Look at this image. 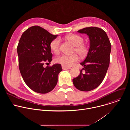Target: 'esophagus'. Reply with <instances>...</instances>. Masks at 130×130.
<instances>
[{
  "label": "esophagus",
  "mask_w": 130,
  "mask_h": 130,
  "mask_svg": "<svg viewBox=\"0 0 130 130\" xmlns=\"http://www.w3.org/2000/svg\"><path fill=\"white\" fill-rule=\"evenodd\" d=\"M62 69H63V70H66V69H70V67H66V66H63V65L62 66Z\"/></svg>",
  "instance_id": "34e87169"
}]
</instances>
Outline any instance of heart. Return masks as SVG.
Here are the masks:
<instances>
[{
  "label": "heart",
  "mask_w": 130,
  "mask_h": 130,
  "mask_svg": "<svg viewBox=\"0 0 130 130\" xmlns=\"http://www.w3.org/2000/svg\"><path fill=\"white\" fill-rule=\"evenodd\" d=\"M65 39L75 46L73 52L78 53L82 58L85 57L87 54L89 48L87 44L83 43L84 39L82 36L78 34H72L66 36ZM50 48L54 53L58 54L60 51V39L56 38L53 39L50 43ZM77 53H73L70 55H62L55 59V62L66 67L71 66L79 59L78 55Z\"/></svg>",
  "instance_id": "heart-1"
}]
</instances>
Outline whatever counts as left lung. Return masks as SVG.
Masks as SVG:
<instances>
[{"mask_svg":"<svg viewBox=\"0 0 130 130\" xmlns=\"http://www.w3.org/2000/svg\"><path fill=\"white\" fill-rule=\"evenodd\" d=\"M78 32L89 36L90 47L85 59L80 63L84 68L80 69V75L72 82L78 89L88 91L99 86L105 76L109 65L111 44L106 32L101 28L86 27Z\"/></svg>","mask_w":130,"mask_h":130,"instance_id":"obj_1","label":"left lung"}]
</instances>
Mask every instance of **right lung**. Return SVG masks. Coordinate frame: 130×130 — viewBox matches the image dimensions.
Here are the masks:
<instances>
[{
    "label": "right lung",
    "mask_w": 130,
    "mask_h": 130,
    "mask_svg": "<svg viewBox=\"0 0 130 130\" xmlns=\"http://www.w3.org/2000/svg\"><path fill=\"white\" fill-rule=\"evenodd\" d=\"M57 37L39 26H34L23 33L18 43L17 51L21 73L27 85L36 92L51 91L62 70L60 64L43 66L52 61L50 43Z\"/></svg>",
    "instance_id": "add662e5"
}]
</instances>
